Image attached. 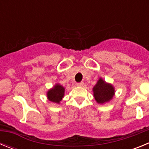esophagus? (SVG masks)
<instances>
[{
    "mask_svg": "<svg viewBox=\"0 0 149 149\" xmlns=\"http://www.w3.org/2000/svg\"><path fill=\"white\" fill-rule=\"evenodd\" d=\"M76 85L78 86H82L83 85H84V82H79V83H77L76 84Z\"/></svg>",
    "mask_w": 149,
    "mask_h": 149,
    "instance_id": "obj_1",
    "label": "esophagus"
}]
</instances>
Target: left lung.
I'll list each match as a JSON object with an SVG mask.
<instances>
[{"label": "left lung", "mask_w": 149, "mask_h": 149, "mask_svg": "<svg viewBox=\"0 0 149 149\" xmlns=\"http://www.w3.org/2000/svg\"><path fill=\"white\" fill-rule=\"evenodd\" d=\"M95 99L98 104H103L109 101L114 95V89L112 85L106 84L101 78L97 82L93 88Z\"/></svg>", "instance_id": "obj_1"}]
</instances>
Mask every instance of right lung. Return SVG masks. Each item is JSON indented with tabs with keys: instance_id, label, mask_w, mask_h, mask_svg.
<instances>
[{
	"instance_id": "add662e5",
	"label": "right lung",
	"mask_w": 149,
	"mask_h": 149,
	"mask_svg": "<svg viewBox=\"0 0 149 149\" xmlns=\"http://www.w3.org/2000/svg\"><path fill=\"white\" fill-rule=\"evenodd\" d=\"M64 87L56 84V86L48 92V98L49 101L54 103H60L64 95Z\"/></svg>"
}]
</instances>
